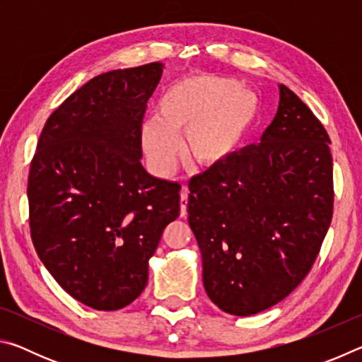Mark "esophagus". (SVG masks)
Returning a JSON list of instances; mask_svg holds the SVG:
<instances>
[{"instance_id":"34e87169","label":"esophagus","mask_w":362,"mask_h":362,"mask_svg":"<svg viewBox=\"0 0 362 362\" xmlns=\"http://www.w3.org/2000/svg\"><path fill=\"white\" fill-rule=\"evenodd\" d=\"M187 206H188V188L182 187V192H180V216L182 217L187 216Z\"/></svg>"}]
</instances>
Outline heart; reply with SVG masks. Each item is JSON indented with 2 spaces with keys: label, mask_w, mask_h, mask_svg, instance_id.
Instances as JSON below:
<instances>
[{
  "label": "heart",
  "mask_w": 362,
  "mask_h": 362,
  "mask_svg": "<svg viewBox=\"0 0 362 362\" xmlns=\"http://www.w3.org/2000/svg\"><path fill=\"white\" fill-rule=\"evenodd\" d=\"M260 97L240 81L223 76H192L169 84L159 94L156 116L142 126V144L159 174L173 173L180 155L203 168L228 163L254 132Z\"/></svg>",
  "instance_id": "1"
}]
</instances>
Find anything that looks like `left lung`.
Returning <instances> with one entry per match:
<instances>
[{"instance_id":"1","label":"left lung","mask_w":362,"mask_h":362,"mask_svg":"<svg viewBox=\"0 0 362 362\" xmlns=\"http://www.w3.org/2000/svg\"><path fill=\"white\" fill-rule=\"evenodd\" d=\"M330 139L284 84L259 145L189 180L188 223L206 293L250 316L286 298L313 267L334 211Z\"/></svg>"}]
</instances>
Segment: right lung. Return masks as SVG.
I'll return each instance as SVG.
<instances>
[{
    "label": "right lung",
    "instance_id": "obj_1",
    "mask_svg": "<svg viewBox=\"0 0 362 362\" xmlns=\"http://www.w3.org/2000/svg\"><path fill=\"white\" fill-rule=\"evenodd\" d=\"M164 65L95 76L49 116L28 175L30 233L47 272L78 302L124 308L180 214V185L142 163L146 102Z\"/></svg>",
    "mask_w": 362,
    "mask_h": 362
}]
</instances>
